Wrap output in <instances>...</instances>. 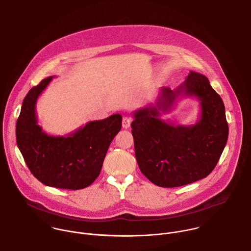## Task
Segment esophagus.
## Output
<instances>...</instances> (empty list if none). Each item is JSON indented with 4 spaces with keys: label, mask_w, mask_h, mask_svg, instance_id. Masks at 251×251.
<instances>
[{
    "label": "esophagus",
    "mask_w": 251,
    "mask_h": 251,
    "mask_svg": "<svg viewBox=\"0 0 251 251\" xmlns=\"http://www.w3.org/2000/svg\"><path fill=\"white\" fill-rule=\"evenodd\" d=\"M130 125H131V119H130L129 117H127V116L123 117V120H122V127H123L124 129H128V128L130 127Z\"/></svg>",
    "instance_id": "obj_1"
}]
</instances>
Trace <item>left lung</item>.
Returning a JSON list of instances; mask_svg holds the SVG:
<instances>
[{"mask_svg": "<svg viewBox=\"0 0 251 251\" xmlns=\"http://www.w3.org/2000/svg\"><path fill=\"white\" fill-rule=\"evenodd\" d=\"M183 96L200 101V115L191 126L160 118ZM135 155L142 173L162 188L185 186L207 177L228 141L229 127L221 97L206 76L190 71L175 90L162 87L155 101L132 113Z\"/></svg>", "mask_w": 251, "mask_h": 251, "instance_id": "left-lung-1", "label": "left lung"}]
</instances>
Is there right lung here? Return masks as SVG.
<instances>
[{
  "label": "right lung",
  "mask_w": 251,
  "mask_h": 251,
  "mask_svg": "<svg viewBox=\"0 0 251 251\" xmlns=\"http://www.w3.org/2000/svg\"><path fill=\"white\" fill-rule=\"evenodd\" d=\"M52 78L42 80L24 98L16 121V144L41 183L58 189H84L100 175L108 147L121 129L122 116L116 113L90 121L65 136L48 135L38 124L36 103Z\"/></svg>",
  "instance_id": "right-lung-1"
}]
</instances>
